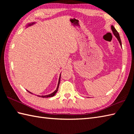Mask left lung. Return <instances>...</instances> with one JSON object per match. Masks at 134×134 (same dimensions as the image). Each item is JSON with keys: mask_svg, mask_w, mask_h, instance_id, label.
Listing matches in <instances>:
<instances>
[{"mask_svg": "<svg viewBox=\"0 0 134 134\" xmlns=\"http://www.w3.org/2000/svg\"><path fill=\"white\" fill-rule=\"evenodd\" d=\"M111 30H112V31L113 32V34H114V35L115 36V37L117 38L118 41H119L120 44V45L122 47V44H121V39H120V35L119 34H118V32H117V30H115V29L114 28V27L113 26H111Z\"/></svg>", "mask_w": 134, "mask_h": 134, "instance_id": "left-lung-1", "label": "left lung"}]
</instances>
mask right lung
<instances>
[{
  "label": "right lung",
  "instance_id": "right-lung-1",
  "mask_svg": "<svg viewBox=\"0 0 134 134\" xmlns=\"http://www.w3.org/2000/svg\"><path fill=\"white\" fill-rule=\"evenodd\" d=\"M35 23H36V22H32V23H28V24H27L26 27H29V26H32V25L34 24ZM60 76H59V80H58V86H57V89L55 90L54 92L52 93L51 94H48V95H45V96H39V95H38L37 96L41 97H42V98H45V97H53V96H54L55 94H56V93L58 92V90L59 86V83H60ZM27 91H28V90H27ZM28 92H29L30 93H31V92H29V91H28ZM31 94H32V93H31Z\"/></svg>",
  "mask_w": 134,
  "mask_h": 134
}]
</instances>
